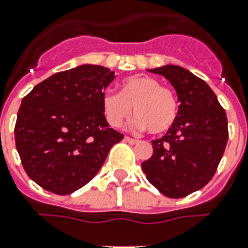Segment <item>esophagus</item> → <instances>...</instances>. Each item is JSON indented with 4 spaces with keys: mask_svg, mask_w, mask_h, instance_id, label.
Returning <instances> with one entry per match:
<instances>
[{
    "mask_svg": "<svg viewBox=\"0 0 248 248\" xmlns=\"http://www.w3.org/2000/svg\"><path fill=\"white\" fill-rule=\"evenodd\" d=\"M124 141L130 143V145H136L138 143V140H134V138H130V137H124Z\"/></svg>",
    "mask_w": 248,
    "mask_h": 248,
    "instance_id": "esophagus-1",
    "label": "esophagus"
}]
</instances>
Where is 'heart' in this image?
Listing matches in <instances>:
<instances>
[{"label": "heart", "instance_id": "1", "mask_svg": "<svg viewBox=\"0 0 248 248\" xmlns=\"http://www.w3.org/2000/svg\"><path fill=\"white\" fill-rule=\"evenodd\" d=\"M137 117L131 129H148L161 134L170 129L177 118V99L170 88L161 86L153 76L133 75L121 82V93L107 91L102 96V110L112 127H121L133 112Z\"/></svg>", "mask_w": 248, "mask_h": 248}]
</instances>
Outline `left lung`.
Segmentation results:
<instances>
[{
  "label": "left lung",
  "instance_id": "obj_1",
  "mask_svg": "<svg viewBox=\"0 0 248 248\" xmlns=\"http://www.w3.org/2000/svg\"><path fill=\"white\" fill-rule=\"evenodd\" d=\"M148 71L169 80L180 106L172 127L152 141L153 154L142 162V170L162 195L180 199L214 177L228 140L226 111L208 84L190 71L173 64Z\"/></svg>",
  "mask_w": 248,
  "mask_h": 248
}]
</instances>
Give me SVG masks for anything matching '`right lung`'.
Masks as SVG:
<instances>
[{
  "label": "right lung",
  "instance_id": "1",
  "mask_svg": "<svg viewBox=\"0 0 248 248\" xmlns=\"http://www.w3.org/2000/svg\"><path fill=\"white\" fill-rule=\"evenodd\" d=\"M114 71L82 64L53 74L22 99L16 148L29 177L56 195H70L95 177L124 136L108 127L102 96Z\"/></svg>",
  "mask_w": 248,
  "mask_h": 248
}]
</instances>
